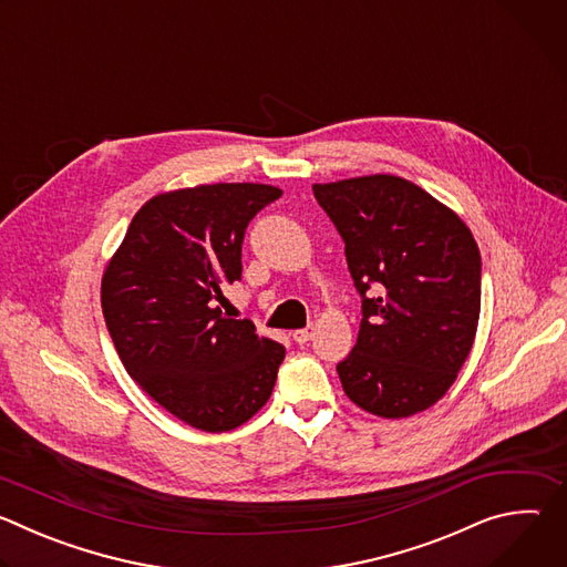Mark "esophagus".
<instances>
[{
  "label": "esophagus",
  "instance_id": "34e87169",
  "mask_svg": "<svg viewBox=\"0 0 567 567\" xmlns=\"http://www.w3.org/2000/svg\"><path fill=\"white\" fill-rule=\"evenodd\" d=\"M311 337H313V326H307V328H302V330H296V332H293V341H296V343H300V346H302V343H307Z\"/></svg>",
  "mask_w": 567,
  "mask_h": 567
}]
</instances>
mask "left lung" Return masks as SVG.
I'll return each instance as SVG.
<instances>
[{"mask_svg":"<svg viewBox=\"0 0 567 567\" xmlns=\"http://www.w3.org/2000/svg\"><path fill=\"white\" fill-rule=\"evenodd\" d=\"M346 241L361 328L337 370L359 409L409 417L451 388L480 318L482 260L466 224L420 186L372 175L313 184Z\"/></svg>","mask_w":567,"mask_h":567,"instance_id":"8db88e82","label":"left lung"}]
</instances>
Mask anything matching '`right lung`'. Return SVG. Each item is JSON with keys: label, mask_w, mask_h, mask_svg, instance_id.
I'll return each mask as SVG.
<instances>
[{"label": "right lung", "mask_w": 567, "mask_h": 567, "mask_svg": "<svg viewBox=\"0 0 567 567\" xmlns=\"http://www.w3.org/2000/svg\"><path fill=\"white\" fill-rule=\"evenodd\" d=\"M280 195L265 184L156 195L134 215L103 276V313L125 370L193 429L241 426L276 385L285 348L217 302L241 280L249 221Z\"/></svg>", "instance_id": "obj_1"}]
</instances>
